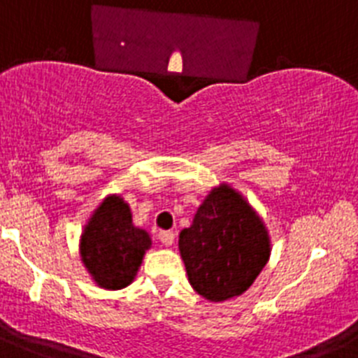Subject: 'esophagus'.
I'll list each match as a JSON object with an SVG mask.
<instances>
[{
  "label": "esophagus",
  "instance_id": "34e87169",
  "mask_svg": "<svg viewBox=\"0 0 358 358\" xmlns=\"http://www.w3.org/2000/svg\"><path fill=\"white\" fill-rule=\"evenodd\" d=\"M159 242L163 243V245H166V248H170L173 243V240H176V235H173L172 231H159Z\"/></svg>",
  "mask_w": 358,
  "mask_h": 358
}]
</instances>
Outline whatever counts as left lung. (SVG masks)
<instances>
[{"label":"left lung","instance_id":"1","mask_svg":"<svg viewBox=\"0 0 358 358\" xmlns=\"http://www.w3.org/2000/svg\"><path fill=\"white\" fill-rule=\"evenodd\" d=\"M189 285L208 301L240 296L255 283L271 256L264 220L245 199L220 185L199 206L192 226L179 235Z\"/></svg>","mask_w":358,"mask_h":358}]
</instances>
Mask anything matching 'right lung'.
<instances>
[{
	"instance_id": "add662e5",
	"label": "right lung",
	"mask_w": 358,
	"mask_h": 358,
	"mask_svg": "<svg viewBox=\"0 0 358 358\" xmlns=\"http://www.w3.org/2000/svg\"><path fill=\"white\" fill-rule=\"evenodd\" d=\"M152 240L132 224L131 208L120 195H109L94 210L80 236V256L98 287L120 290L131 285Z\"/></svg>"
}]
</instances>
